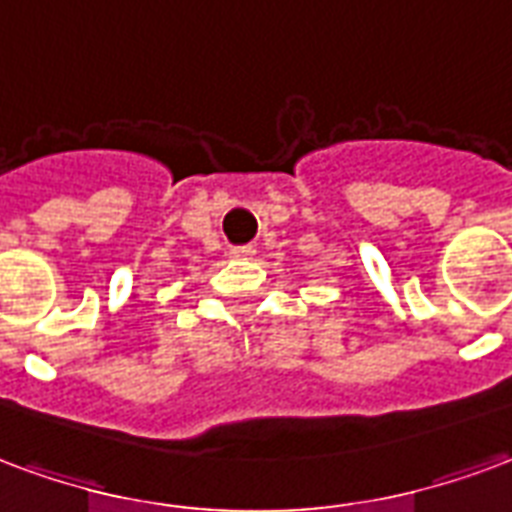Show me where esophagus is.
<instances>
[{
    "mask_svg": "<svg viewBox=\"0 0 512 512\" xmlns=\"http://www.w3.org/2000/svg\"><path fill=\"white\" fill-rule=\"evenodd\" d=\"M252 255H255V246H233V249H230V257H233V260H249Z\"/></svg>",
    "mask_w": 512,
    "mask_h": 512,
    "instance_id": "esophagus-1",
    "label": "esophagus"
}]
</instances>
